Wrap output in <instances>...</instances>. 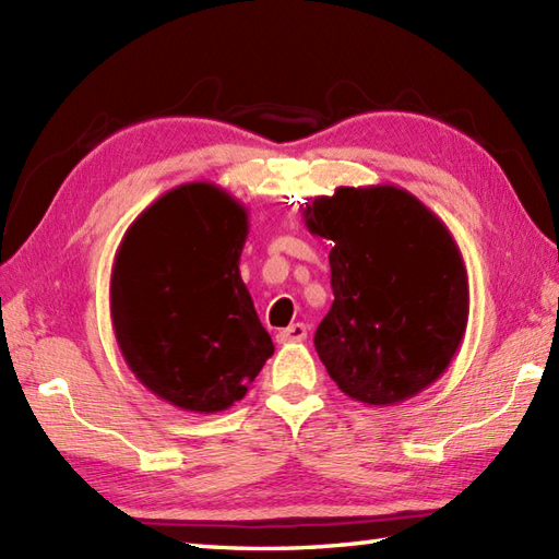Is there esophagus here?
Listing matches in <instances>:
<instances>
[{"mask_svg": "<svg viewBox=\"0 0 559 559\" xmlns=\"http://www.w3.org/2000/svg\"><path fill=\"white\" fill-rule=\"evenodd\" d=\"M307 338V326L305 324H290L286 329H281L276 334V341L278 343H300Z\"/></svg>", "mask_w": 559, "mask_h": 559, "instance_id": "esophagus-1", "label": "esophagus"}]
</instances>
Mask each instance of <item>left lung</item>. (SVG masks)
<instances>
[{
	"mask_svg": "<svg viewBox=\"0 0 559 559\" xmlns=\"http://www.w3.org/2000/svg\"><path fill=\"white\" fill-rule=\"evenodd\" d=\"M331 240L334 305L314 348L343 394L394 406L437 382L468 324V273L447 225L394 185L338 187L305 204Z\"/></svg>",
	"mask_w": 559,
	"mask_h": 559,
	"instance_id": "1",
	"label": "left lung"
}]
</instances>
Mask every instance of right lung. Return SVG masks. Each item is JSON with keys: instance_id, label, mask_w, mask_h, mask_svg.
<instances>
[{"instance_id": "1", "label": "right lung", "mask_w": 559, "mask_h": 559, "mask_svg": "<svg viewBox=\"0 0 559 559\" xmlns=\"http://www.w3.org/2000/svg\"><path fill=\"white\" fill-rule=\"evenodd\" d=\"M247 209L211 182L165 192L115 254L110 317L129 370L189 413L245 399L273 355L240 276Z\"/></svg>"}]
</instances>
